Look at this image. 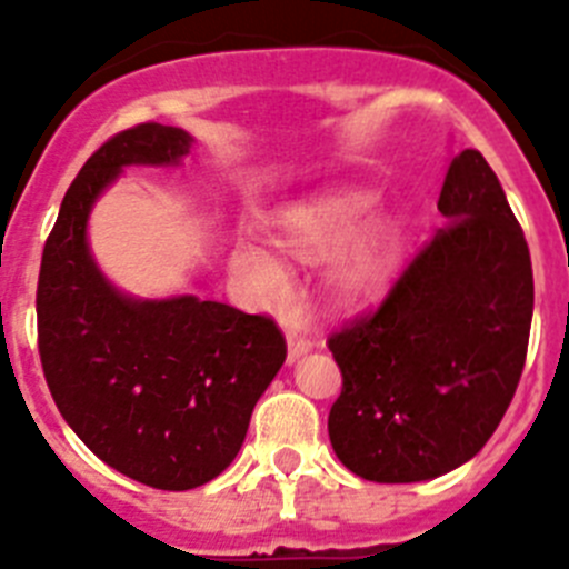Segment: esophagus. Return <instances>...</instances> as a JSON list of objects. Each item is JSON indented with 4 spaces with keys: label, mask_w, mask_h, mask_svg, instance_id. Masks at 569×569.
I'll list each match as a JSON object with an SVG mask.
<instances>
[{
    "label": "esophagus",
    "mask_w": 569,
    "mask_h": 569,
    "mask_svg": "<svg viewBox=\"0 0 569 569\" xmlns=\"http://www.w3.org/2000/svg\"><path fill=\"white\" fill-rule=\"evenodd\" d=\"M310 347H313V339H308V336L299 333V330H290L288 333V361L301 359V356L308 353Z\"/></svg>",
    "instance_id": "obj_1"
}]
</instances>
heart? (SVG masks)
Listing matches in <instances>:
<instances>
[{
    "mask_svg": "<svg viewBox=\"0 0 569 569\" xmlns=\"http://www.w3.org/2000/svg\"><path fill=\"white\" fill-rule=\"evenodd\" d=\"M373 208V199L367 193H336L310 204V208H296L281 219V236L290 253L299 259H325L336 253L359 236L365 228L367 216ZM396 250V228L393 224H379L370 233L361 236L353 250L345 256V261L336 270V293L345 301L370 299L381 288L390 261ZM239 261L256 276L259 288L270 299L284 296V273L281 268L261 250H241Z\"/></svg>",
    "mask_w": 569,
    "mask_h": 569,
    "instance_id": "heart-1",
    "label": "heart"
}]
</instances>
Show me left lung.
Instances as JSON below:
<instances>
[{
    "instance_id": "1",
    "label": "left lung",
    "mask_w": 569,
    "mask_h": 569,
    "mask_svg": "<svg viewBox=\"0 0 569 569\" xmlns=\"http://www.w3.org/2000/svg\"><path fill=\"white\" fill-rule=\"evenodd\" d=\"M445 224L381 305L328 339L341 393L328 433L347 470L379 485L436 479L487 445L527 359L532 264L479 150L450 162Z\"/></svg>"
}]
</instances>
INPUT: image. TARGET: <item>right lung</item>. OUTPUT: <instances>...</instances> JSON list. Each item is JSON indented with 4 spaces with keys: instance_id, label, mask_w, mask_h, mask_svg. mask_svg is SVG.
I'll return each instance as SVG.
<instances>
[{
    "instance_id": "obj_1",
    "label": "right lung",
    "mask_w": 569,
    "mask_h": 569,
    "mask_svg": "<svg viewBox=\"0 0 569 569\" xmlns=\"http://www.w3.org/2000/svg\"><path fill=\"white\" fill-rule=\"evenodd\" d=\"M182 128L144 122L90 156L42 250L37 333L44 381L70 430L113 470L193 490L239 453L250 413L288 356L270 316L179 296L136 301L90 259L84 224L124 164H176Z\"/></svg>"
}]
</instances>
